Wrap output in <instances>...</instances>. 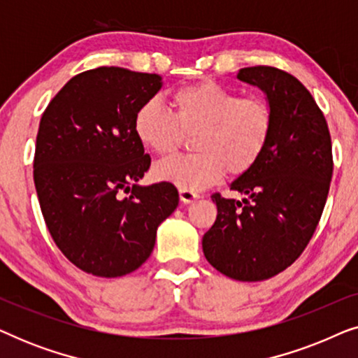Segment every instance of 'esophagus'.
Returning a JSON list of instances; mask_svg holds the SVG:
<instances>
[{
  "instance_id": "obj_1",
  "label": "esophagus",
  "mask_w": 358,
  "mask_h": 358,
  "mask_svg": "<svg viewBox=\"0 0 358 358\" xmlns=\"http://www.w3.org/2000/svg\"><path fill=\"white\" fill-rule=\"evenodd\" d=\"M179 197H180V202H182V203H192L199 199V194H195L194 190L180 189L179 190Z\"/></svg>"
}]
</instances>
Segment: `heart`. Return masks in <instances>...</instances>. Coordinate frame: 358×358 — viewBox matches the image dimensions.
<instances>
[{"instance_id": "1", "label": "heart", "mask_w": 358, "mask_h": 358, "mask_svg": "<svg viewBox=\"0 0 358 358\" xmlns=\"http://www.w3.org/2000/svg\"><path fill=\"white\" fill-rule=\"evenodd\" d=\"M171 112L158 99L136 110L134 130L151 153L164 156L179 143L180 130L197 131L195 155L173 156L155 166L156 179L185 190H200L218 182L227 169L241 174L256 164L271 138L273 114L262 97H241L217 83L180 87Z\"/></svg>"}]
</instances>
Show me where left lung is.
<instances>
[{
  "mask_svg": "<svg viewBox=\"0 0 358 358\" xmlns=\"http://www.w3.org/2000/svg\"><path fill=\"white\" fill-rule=\"evenodd\" d=\"M238 80L266 94L271 138L256 164L229 184L241 202L212 195L218 215L202 248L218 272L259 282L285 271L310 243L329 192L332 145L321 109L290 73L249 66Z\"/></svg>",
  "mask_w": 358,
  "mask_h": 358,
  "instance_id": "left-lung-1",
  "label": "left lung"
}]
</instances>
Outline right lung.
Returning a JSON list of instances; mask_svg holds the SVG:
<instances>
[{"label": "right lung", "mask_w": 358, "mask_h": 358, "mask_svg": "<svg viewBox=\"0 0 358 358\" xmlns=\"http://www.w3.org/2000/svg\"><path fill=\"white\" fill-rule=\"evenodd\" d=\"M161 86L159 75L101 66L73 76L42 114L34 182L43 220L68 261L92 275L136 271L179 203L173 184H138L151 158L134 119Z\"/></svg>", "instance_id": "obj_1"}]
</instances>
